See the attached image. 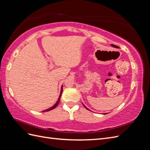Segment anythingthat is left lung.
Returning a JSON list of instances; mask_svg holds the SVG:
<instances>
[{
    "label": "left lung",
    "instance_id": "left-lung-1",
    "mask_svg": "<svg viewBox=\"0 0 150 150\" xmlns=\"http://www.w3.org/2000/svg\"><path fill=\"white\" fill-rule=\"evenodd\" d=\"M111 46L112 47H115V48H118V47H119L118 46H116V45H114V44H111ZM83 106H84V108H85L86 109H87L88 110H89L88 108H86V107L85 106V105H84V104L83 103ZM89 111H91V110H89ZM104 115H106V113H104Z\"/></svg>",
    "mask_w": 150,
    "mask_h": 150
}]
</instances>
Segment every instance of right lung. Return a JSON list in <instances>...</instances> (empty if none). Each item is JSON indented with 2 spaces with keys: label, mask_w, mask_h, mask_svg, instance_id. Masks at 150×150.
I'll return each mask as SVG.
<instances>
[{
  "label": "right lung",
  "mask_w": 150,
  "mask_h": 150,
  "mask_svg": "<svg viewBox=\"0 0 150 150\" xmlns=\"http://www.w3.org/2000/svg\"><path fill=\"white\" fill-rule=\"evenodd\" d=\"M63 89V86H61V92H60L59 96V98H58V99H57V102L56 103V104H54V106H52V107H51L50 108L47 109V110H44V111H42V112H45V111H51V110H53V109H54L55 108H56V106L58 105L59 103V101H60V99H61V95H62V91H63V89Z\"/></svg>",
  "instance_id": "obj_1"
}]
</instances>
